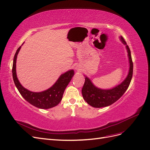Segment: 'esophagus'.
I'll use <instances>...</instances> for the list:
<instances>
[{
  "mask_svg": "<svg viewBox=\"0 0 150 150\" xmlns=\"http://www.w3.org/2000/svg\"><path fill=\"white\" fill-rule=\"evenodd\" d=\"M75 69H76V70L77 71H80V70H81V69H80V67H79V66H76V67H75Z\"/></svg>",
  "mask_w": 150,
  "mask_h": 150,
  "instance_id": "34e87169",
  "label": "esophagus"
}]
</instances>
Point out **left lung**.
Here are the masks:
<instances>
[{
	"label": "left lung",
	"mask_w": 150,
	"mask_h": 150,
	"mask_svg": "<svg viewBox=\"0 0 150 150\" xmlns=\"http://www.w3.org/2000/svg\"><path fill=\"white\" fill-rule=\"evenodd\" d=\"M121 42L125 45L129 63L128 74L125 79L117 86L109 89H103L95 86L87 76H85V82L82 89L83 98L86 102L94 108L108 106L120 98L128 88L133 74V62L129 46L122 36L119 37Z\"/></svg>",
	"instance_id": "obj_1"
}]
</instances>
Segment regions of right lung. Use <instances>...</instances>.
Returning a JSON list of instances; mask_svg holds the SVG:
<instances>
[{
  "instance_id": "1",
  "label": "right lung",
  "mask_w": 150,
  "mask_h": 150,
  "mask_svg": "<svg viewBox=\"0 0 150 150\" xmlns=\"http://www.w3.org/2000/svg\"><path fill=\"white\" fill-rule=\"evenodd\" d=\"M21 46L16 50L13 58L12 75L16 87L28 102L39 108L46 110L57 106L61 101L65 88L74 76V71L70 69L61 74L54 84L45 91L39 92L30 91L21 84L16 75V58Z\"/></svg>"
}]
</instances>
